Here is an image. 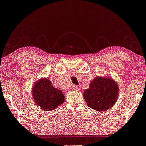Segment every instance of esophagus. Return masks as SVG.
<instances>
[{
    "instance_id": "obj_1",
    "label": "esophagus",
    "mask_w": 146,
    "mask_h": 146,
    "mask_svg": "<svg viewBox=\"0 0 146 146\" xmlns=\"http://www.w3.org/2000/svg\"><path fill=\"white\" fill-rule=\"evenodd\" d=\"M73 89L74 90H76V91L79 90V88H78V86H76V85H74V86H73Z\"/></svg>"
}]
</instances>
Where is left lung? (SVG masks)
<instances>
[{"label": "left lung", "instance_id": "left-lung-1", "mask_svg": "<svg viewBox=\"0 0 146 146\" xmlns=\"http://www.w3.org/2000/svg\"><path fill=\"white\" fill-rule=\"evenodd\" d=\"M118 94V84L111 78L96 77L84 90L83 96L88 107L103 111L115 105Z\"/></svg>", "mask_w": 146, "mask_h": 146}]
</instances>
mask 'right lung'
Masks as SVG:
<instances>
[{"label": "right lung", "mask_w": 146, "mask_h": 146, "mask_svg": "<svg viewBox=\"0 0 146 146\" xmlns=\"http://www.w3.org/2000/svg\"><path fill=\"white\" fill-rule=\"evenodd\" d=\"M32 96L36 105L46 111L55 110L65 101L62 91L54 88L46 78H41L35 83Z\"/></svg>", "instance_id": "1"}]
</instances>
